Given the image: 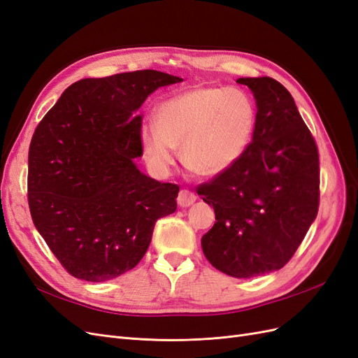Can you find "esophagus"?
Segmentation results:
<instances>
[{"mask_svg":"<svg viewBox=\"0 0 358 358\" xmlns=\"http://www.w3.org/2000/svg\"><path fill=\"white\" fill-rule=\"evenodd\" d=\"M197 200V196L189 189H180L178 196V204L180 208H189V206Z\"/></svg>","mask_w":358,"mask_h":358,"instance_id":"1","label":"esophagus"}]
</instances>
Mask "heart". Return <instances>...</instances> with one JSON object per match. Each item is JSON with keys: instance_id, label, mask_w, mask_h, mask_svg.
I'll list each match as a JSON object with an SVG mask.
<instances>
[{"instance_id": "1", "label": "heart", "mask_w": 358, "mask_h": 358, "mask_svg": "<svg viewBox=\"0 0 358 358\" xmlns=\"http://www.w3.org/2000/svg\"><path fill=\"white\" fill-rule=\"evenodd\" d=\"M257 107L245 91L225 86H196L162 101L155 122L140 128L149 167L166 175L176 148L188 170L203 178L220 176L239 161L252 142Z\"/></svg>"}]
</instances>
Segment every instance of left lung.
I'll return each instance as SVG.
<instances>
[{
    "label": "left lung",
    "mask_w": 358,
    "mask_h": 358,
    "mask_svg": "<svg viewBox=\"0 0 358 358\" xmlns=\"http://www.w3.org/2000/svg\"><path fill=\"white\" fill-rule=\"evenodd\" d=\"M252 91V142L236 164L199 187L213 206L204 257L220 272L252 278L282 268L315 221L320 203L318 149L291 94L272 78H242Z\"/></svg>",
    "instance_id": "1"
}]
</instances>
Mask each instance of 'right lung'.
I'll return each instance as SVG.
<instances>
[{
    "label": "right lung",
    "mask_w": 358,
    "mask_h": 358,
    "mask_svg": "<svg viewBox=\"0 0 358 358\" xmlns=\"http://www.w3.org/2000/svg\"><path fill=\"white\" fill-rule=\"evenodd\" d=\"M182 82L157 70L82 79L41 119L28 152L32 222L67 272L104 282L146 254L155 222L178 208L179 187L143 175L148 95Z\"/></svg>",
    "instance_id": "add662e5"
}]
</instances>
